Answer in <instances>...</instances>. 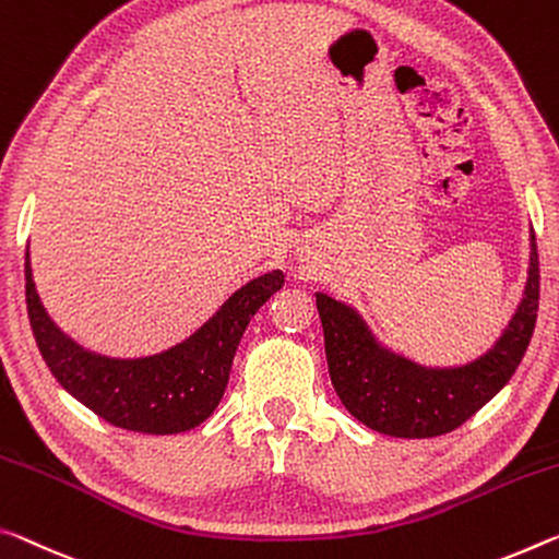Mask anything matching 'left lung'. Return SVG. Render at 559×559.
<instances>
[{
	"mask_svg": "<svg viewBox=\"0 0 559 559\" xmlns=\"http://www.w3.org/2000/svg\"><path fill=\"white\" fill-rule=\"evenodd\" d=\"M539 304V261L530 231L527 281L500 338L463 366L430 368L376 338L356 308L316 294L331 383L353 418L391 438H438L455 430L498 395L533 338Z\"/></svg>",
	"mask_w": 559,
	"mask_h": 559,
	"instance_id": "8db88e82",
	"label": "left lung"
}]
</instances>
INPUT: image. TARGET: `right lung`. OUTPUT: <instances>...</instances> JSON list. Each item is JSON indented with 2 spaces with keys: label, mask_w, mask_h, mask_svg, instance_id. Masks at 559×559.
Returning a JSON list of instances; mask_svg holds the SVG:
<instances>
[{
  "label": "right lung",
  "mask_w": 559,
  "mask_h": 559,
  "mask_svg": "<svg viewBox=\"0 0 559 559\" xmlns=\"http://www.w3.org/2000/svg\"><path fill=\"white\" fill-rule=\"evenodd\" d=\"M26 311L39 353L64 391L123 430L174 436L201 425L224 397L246 325L283 286L273 269L236 288L189 338L141 358H111L79 345L51 321L24 255Z\"/></svg>",
  "instance_id": "1"
}]
</instances>
